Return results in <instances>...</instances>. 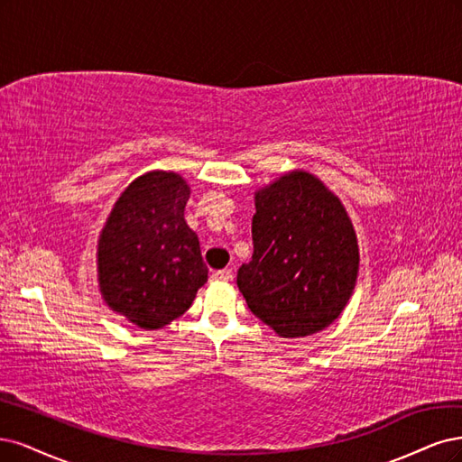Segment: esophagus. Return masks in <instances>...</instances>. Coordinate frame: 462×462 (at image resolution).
Segmentation results:
<instances>
[{"instance_id": "esophagus-1", "label": "esophagus", "mask_w": 462, "mask_h": 462, "mask_svg": "<svg viewBox=\"0 0 462 462\" xmlns=\"http://www.w3.org/2000/svg\"><path fill=\"white\" fill-rule=\"evenodd\" d=\"M211 280H213V282H228V280H232V271H230V269L215 271V273L211 274Z\"/></svg>"}]
</instances>
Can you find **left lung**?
Wrapping results in <instances>:
<instances>
[{"label":"left lung","instance_id":"left-lung-1","mask_svg":"<svg viewBox=\"0 0 462 462\" xmlns=\"http://www.w3.org/2000/svg\"><path fill=\"white\" fill-rule=\"evenodd\" d=\"M253 257L237 288L253 315L282 337L330 326L359 273V245L337 196L317 176L291 171L255 191Z\"/></svg>","mask_w":462,"mask_h":462}]
</instances>
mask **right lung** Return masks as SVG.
<instances>
[{
  "label": "right lung",
  "instance_id": "obj_1",
  "mask_svg": "<svg viewBox=\"0 0 462 462\" xmlns=\"http://www.w3.org/2000/svg\"><path fill=\"white\" fill-rule=\"evenodd\" d=\"M188 199L180 174L145 172L121 193L99 234L103 300L143 330L184 315L207 282L198 234L184 220Z\"/></svg>",
  "mask_w": 462,
  "mask_h": 462
}]
</instances>
